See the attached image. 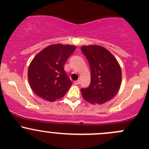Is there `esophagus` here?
Listing matches in <instances>:
<instances>
[{
	"label": "esophagus",
	"instance_id": "obj_1",
	"mask_svg": "<svg viewBox=\"0 0 149 149\" xmlns=\"http://www.w3.org/2000/svg\"><path fill=\"white\" fill-rule=\"evenodd\" d=\"M79 84H80V81L79 80H77V81H74L75 85H79Z\"/></svg>",
	"mask_w": 149,
	"mask_h": 149
}]
</instances>
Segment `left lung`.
I'll return each instance as SVG.
<instances>
[{
    "mask_svg": "<svg viewBox=\"0 0 149 149\" xmlns=\"http://www.w3.org/2000/svg\"><path fill=\"white\" fill-rule=\"evenodd\" d=\"M91 69V83L81 88L84 99L92 104H102L112 100L119 91L122 72L116 58L109 50L99 45L81 48Z\"/></svg>",
    "mask_w": 149,
    "mask_h": 149,
    "instance_id": "obj_1",
    "label": "left lung"
}]
</instances>
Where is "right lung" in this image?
Returning <instances> with one entry per match:
<instances>
[{"instance_id": "1", "label": "right lung", "mask_w": 149, "mask_h": 149, "mask_svg": "<svg viewBox=\"0 0 149 149\" xmlns=\"http://www.w3.org/2000/svg\"><path fill=\"white\" fill-rule=\"evenodd\" d=\"M76 48L68 45H52L34 57L29 67L28 79L36 95L49 102L65 96L72 82L63 67Z\"/></svg>"}]
</instances>
